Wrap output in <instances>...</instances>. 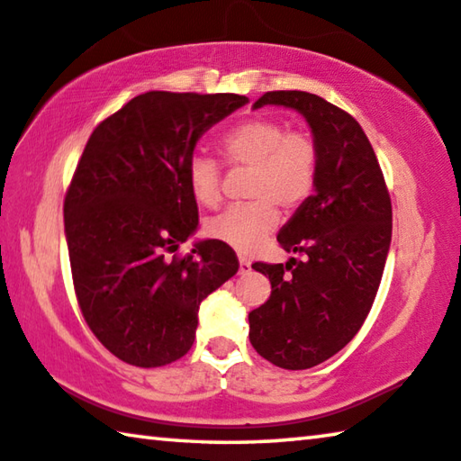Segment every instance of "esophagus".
Returning a JSON list of instances; mask_svg holds the SVG:
<instances>
[{
  "label": "esophagus",
  "mask_w": 461,
  "mask_h": 461,
  "mask_svg": "<svg viewBox=\"0 0 461 461\" xmlns=\"http://www.w3.org/2000/svg\"><path fill=\"white\" fill-rule=\"evenodd\" d=\"M249 270H252V262L244 258V256H240V275H248Z\"/></svg>",
  "instance_id": "34e87169"
}]
</instances>
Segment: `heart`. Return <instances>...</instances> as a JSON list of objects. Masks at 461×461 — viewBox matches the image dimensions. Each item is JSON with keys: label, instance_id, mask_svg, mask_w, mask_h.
<instances>
[{"label": "heart", "instance_id": "heart-1", "mask_svg": "<svg viewBox=\"0 0 461 461\" xmlns=\"http://www.w3.org/2000/svg\"><path fill=\"white\" fill-rule=\"evenodd\" d=\"M223 158L249 168L246 194L252 201L209 217L205 233L240 252H252L278 225V207L291 213L313 193L319 176V146L307 131H288L283 122L256 118L221 138ZM186 178L194 201L217 207L221 201V170L207 156H193Z\"/></svg>", "mask_w": 461, "mask_h": 461}]
</instances>
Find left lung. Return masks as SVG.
Wrapping results in <instances>:
<instances>
[{
	"label": "left lung",
	"mask_w": 461,
	"mask_h": 461,
	"mask_svg": "<svg viewBox=\"0 0 461 461\" xmlns=\"http://www.w3.org/2000/svg\"><path fill=\"white\" fill-rule=\"evenodd\" d=\"M264 105L301 113L321 162L313 194L276 236L303 258L252 264L272 291L248 315L249 341L278 368L307 370L346 348L368 317L393 238V207L374 148L352 115L305 91H268L254 109Z\"/></svg>",
	"instance_id": "1"
}]
</instances>
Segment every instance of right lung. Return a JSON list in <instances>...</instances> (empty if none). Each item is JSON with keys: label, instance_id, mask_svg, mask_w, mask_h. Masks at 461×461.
<instances>
[{"label": "right lung", "instance_id": "add662e5", "mask_svg": "<svg viewBox=\"0 0 461 461\" xmlns=\"http://www.w3.org/2000/svg\"><path fill=\"white\" fill-rule=\"evenodd\" d=\"M248 97L148 91L93 130L65 197V236L83 317L115 357L156 368L189 352L199 305L236 275L231 248L194 241V146Z\"/></svg>", "mask_w": 461, "mask_h": 461}]
</instances>
